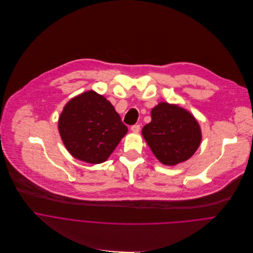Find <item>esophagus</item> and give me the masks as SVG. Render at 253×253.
Here are the masks:
<instances>
[{"label":"esophagus","instance_id":"1","mask_svg":"<svg viewBox=\"0 0 253 253\" xmlns=\"http://www.w3.org/2000/svg\"><path fill=\"white\" fill-rule=\"evenodd\" d=\"M130 129H131V131H132V132H135V133H137V132L139 131V129H140V126H139V125H134V126H131Z\"/></svg>","mask_w":253,"mask_h":253}]
</instances>
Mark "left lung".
<instances>
[{"label":"left lung","instance_id":"8db88e82","mask_svg":"<svg viewBox=\"0 0 253 253\" xmlns=\"http://www.w3.org/2000/svg\"><path fill=\"white\" fill-rule=\"evenodd\" d=\"M141 132L154 155L166 166L187 161L201 140L200 127L193 116L168 103H160L153 109L151 122Z\"/></svg>","mask_w":253,"mask_h":253}]
</instances>
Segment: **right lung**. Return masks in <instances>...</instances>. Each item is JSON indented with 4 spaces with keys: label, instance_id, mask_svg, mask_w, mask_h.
Segmentation results:
<instances>
[{
    "label": "right lung",
    "instance_id": "obj_1",
    "mask_svg": "<svg viewBox=\"0 0 253 253\" xmlns=\"http://www.w3.org/2000/svg\"><path fill=\"white\" fill-rule=\"evenodd\" d=\"M59 131L74 158L94 165L109 159L127 127L106 97L89 90L66 105Z\"/></svg>",
    "mask_w": 253,
    "mask_h": 253
}]
</instances>
